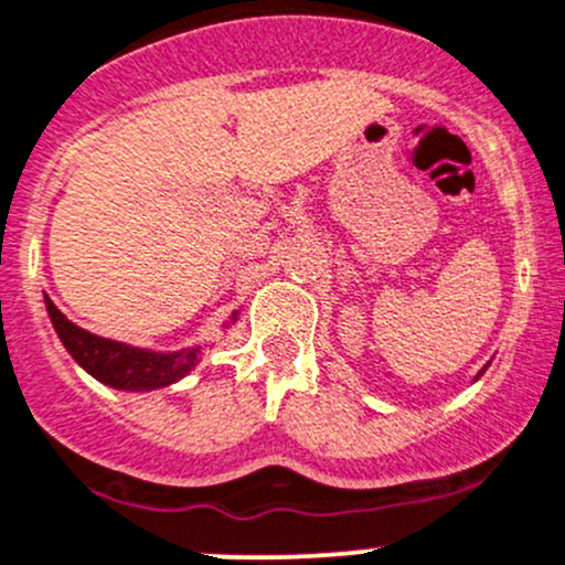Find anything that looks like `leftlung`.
Wrapping results in <instances>:
<instances>
[{"mask_svg":"<svg viewBox=\"0 0 565 565\" xmlns=\"http://www.w3.org/2000/svg\"><path fill=\"white\" fill-rule=\"evenodd\" d=\"M482 373H484V371H479V376H482Z\"/></svg>","mask_w":565,"mask_h":565,"instance_id":"obj_1","label":"left lung"}]
</instances>
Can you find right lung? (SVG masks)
<instances>
[{
    "mask_svg": "<svg viewBox=\"0 0 565 565\" xmlns=\"http://www.w3.org/2000/svg\"><path fill=\"white\" fill-rule=\"evenodd\" d=\"M47 317H51L53 330L62 338L64 349L73 354L83 371L92 373L97 382L108 384V387L127 390V392H148L159 387H170L178 379L194 371L200 358L205 354V347H189L181 352H151V349L129 347V343L110 341V338H99L94 332L78 328L70 322L51 298H45ZM237 311L230 322H235Z\"/></svg>",
    "mask_w": 565,
    "mask_h": 565,
    "instance_id": "right-lung-1",
    "label": "right lung"
}]
</instances>
